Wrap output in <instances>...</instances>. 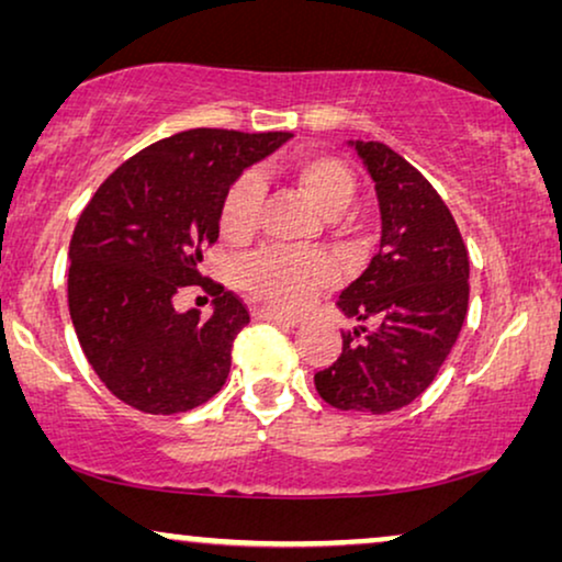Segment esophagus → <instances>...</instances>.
<instances>
[{
	"mask_svg": "<svg viewBox=\"0 0 562 562\" xmlns=\"http://www.w3.org/2000/svg\"><path fill=\"white\" fill-rule=\"evenodd\" d=\"M252 317L263 319V322H271V325H279V327H296V325H299V319L281 317V314L268 312V310H256V312H252Z\"/></svg>",
	"mask_w": 562,
	"mask_h": 562,
	"instance_id": "obj_1",
	"label": "esophagus"
}]
</instances>
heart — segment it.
Masks as SVG:
<instances>
[{"mask_svg":"<svg viewBox=\"0 0 562 562\" xmlns=\"http://www.w3.org/2000/svg\"><path fill=\"white\" fill-rule=\"evenodd\" d=\"M283 173L312 199V204L325 214L337 217L348 210L356 196V173L340 158L327 153H299L283 166ZM260 189L258 176L243 173L225 191L220 204V233L229 243H243L258 229ZM335 283V268L322 256H304L289 250H260L240 266V286L256 302L283 314H299L314 302L319 291Z\"/></svg>","mask_w":562,"mask_h":562,"instance_id":"heart-1","label":"heart"}]
</instances>
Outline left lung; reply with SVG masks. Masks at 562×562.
Listing matches in <instances>:
<instances>
[{
    "instance_id": "8db88e82",
    "label": "left lung",
    "mask_w": 562,
    "mask_h": 562,
    "mask_svg": "<svg viewBox=\"0 0 562 562\" xmlns=\"http://www.w3.org/2000/svg\"><path fill=\"white\" fill-rule=\"evenodd\" d=\"M375 183L379 252L340 294L356 319L314 386L342 412L389 414L435 381L468 314V250L440 194L417 168L373 140H348Z\"/></svg>"
}]
</instances>
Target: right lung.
Returning <instances> with one entry per match:
<instances>
[{"instance_id":"add662e5","label":"right lung","mask_w":562,"mask_h":562,"mask_svg":"<svg viewBox=\"0 0 562 562\" xmlns=\"http://www.w3.org/2000/svg\"><path fill=\"white\" fill-rule=\"evenodd\" d=\"M289 137L210 127L171 135L125 160L81 212L68 248V310L83 356L120 402L179 414L225 386L250 314L202 279V248L217 243L233 181ZM187 285L215 296L206 321L175 310Z\"/></svg>"}]
</instances>
